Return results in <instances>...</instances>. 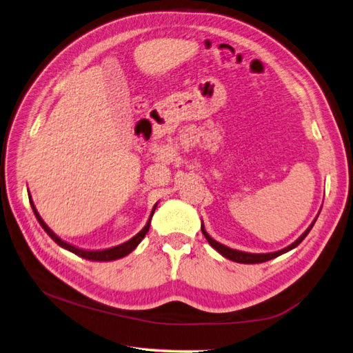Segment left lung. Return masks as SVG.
Wrapping results in <instances>:
<instances>
[{
  "mask_svg": "<svg viewBox=\"0 0 353 353\" xmlns=\"http://www.w3.org/2000/svg\"><path fill=\"white\" fill-rule=\"evenodd\" d=\"M317 216H319V215H317ZM316 220H317V219H314V221L310 224V228L306 229V230L303 232V234L296 239L294 243L290 244L288 247H285V249H282V250L272 252V253H249V252H241V250L230 249V247L224 245V244H221V243H219V241H215V239H214L212 236H209V234H208L205 226H203V223H201V232H203V235H205V238L208 239V243L211 244V245L214 247V249L221 254V256L228 258V259L234 261V262H239V264H259V262H265V261H270V259H273V258L281 256V254L287 253V252L294 249V247H297L299 244H301V243L303 241L305 236L310 234V230L312 229V226H314V223H316Z\"/></svg>",
  "mask_w": 353,
  "mask_h": 353,
  "instance_id": "8db88e82",
  "label": "left lung"
}]
</instances>
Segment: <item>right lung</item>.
I'll return each instance as SVG.
<instances>
[{
  "instance_id": "obj_1",
  "label": "right lung",
  "mask_w": 353,
  "mask_h": 353,
  "mask_svg": "<svg viewBox=\"0 0 353 353\" xmlns=\"http://www.w3.org/2000/svg\"><path fill=\"white\" fill-rule=\"evenodd\" d=\"M30 205H32V209H33V212H34V215H36L37 221H39V224L43 228V230L47 232V234L52 238V241H56L59 245L63 247V249L70 250V252H72V253H76L77 256L89 259V261H115V259L124 258V256H127V254H129V253H132L134 249H137L138 244L142 241V238H144V236L147 235V232H148V229H150V221H152V216H153L154 209H156V206H154L152 214H150V219H148L147 224L144 226V229H142V230L139 232V234H137L133 238H130L129 241H125V243L119 244V245H115V247H110V249H104V250H81V249H77V247H74V245L68 244L66 241H63V239L59 238V236L54 234V232H52V230L47 226V224H45V221L41 219L39 212H37V209H36V206H34V203H33V200H32V196H30Z\"/></svg>"
}]
</instances>
